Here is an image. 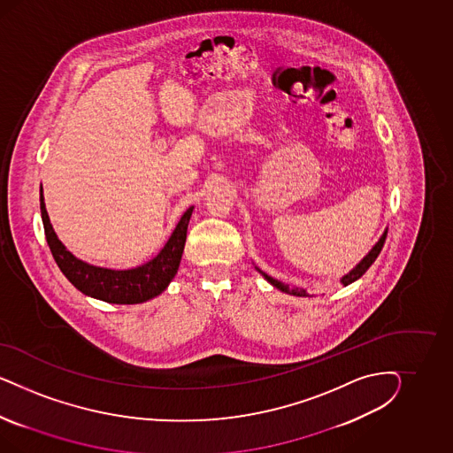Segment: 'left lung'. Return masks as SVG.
<instances>
[{
  "label": "left lung",
  "mask_w": 453,
  "mask_h": 453,
  "mask_svg": "<svg viewBox=\"0 0 453 453\" xmlns=\"http://www.w3.org/2000/svg\"><path fill=\"white\" fill-rule=\"evenodd\" d=\"M385 237H387V233H384V235L380 237V241L373 246L371 252L364 257V261L360 262L358 265H357L354 271H350L349 274L343 275L342 277V284L343 286H349V284H352L354 280H357L358 277H362V275L367 273V269L371 267L372 264L375 262V259L379 257V254H380V250H382V247L385 244ZM259 273H261L274 288H279V290H282V292H286V294H290V296H297V297H307L309 294L303 290V288H288V284H282V282H279V280H275L274 277H271V275L265 274V273H262L261 269H257Z\"/></svg>",
  "instance_id": "8db88e82"
}]
</instances>
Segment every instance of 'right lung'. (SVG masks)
Returning <instances> with one entry per match:
<instances>
[{"mask_svg": "<svg viewBox=\"0 0 453 453\" xmlns=\"http://www.w3.org/2000/svg\"><path fill=\"white\" fill-rule=\"evenodd\" d=\"M40 206L46 241L58 267L68 277L69 282L74 288L89 297L110 303H139L150 301L152 297L159 296L178 273L179 262L186 244L192 207L184 212L174 233L169 237L165 249L157 254V257L131 271H111L76 259L69 250H66V247L59 242L44 207L42 188L40 189Z\"/></svg>", "mask_w": 453, "mask_h": 453, "instance_id": "right-lung-1", "label": "right lung"}]
</instances>
